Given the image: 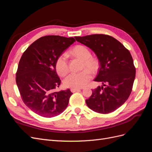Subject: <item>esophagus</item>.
I'll return each instance as SVG.
<instances>
[{
	"instance_id": "34e87169",
	"label": "esophagus",
	"mask_w": 152,
	"mask_h": 152,
	"mask_svg": "<svg viewBox=\"0 0 152 152\" xmlns=\"http://www.w3.org/2000/svg\"><path fill=\"white\" fill-rule=\"evenodd\" d=\"M80 89H71V91L72 92V93H75V92L79 91Z\"/></svg>"
}]
</instances>
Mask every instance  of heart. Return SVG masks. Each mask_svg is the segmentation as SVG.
<instances>
[{
    "mask_svg": "<svg viewBox=\"0 0 152 152\" xmlns=\"http://www.w3.org/2000/svg\"><path fill=\"white\" fill-rule=\"evenodd\" d=\"M70 53L83 60L82 68H87L88 70L86 69L79 73H70L64 79L63 83L66 87L72 89L82 88L88 84L91 79L92 75L90 71L95 72L98 70V61L96 59L91 58L90 50L84 45H76L72 49ZM55 66L58 75L65 76L67 74L69 68L66 54L59 55L56 59Z\"/></svg>",
    "mask_w": 152,
    "mask_h": 152,
    "instance_id": "1",
    "label": "heart"
}]
</instances>
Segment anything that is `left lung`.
<instances>
[{
	"mask_svg": "<svg viewBox=\"0 0 152 152\" xmlns=\"http://www.w3.org/2000/svg\"><path fill=\"white\" fill-rule=\"evenodd\" d=\"M75 38L93 50L100 65L94 80L102 82L103 86L92 90V95L86 100L87 107L99 113L115 111L128 99L135 79L136 68L130 52L110 35L94 34Z\"/></svg>",
	"mask_w": 152,
	"mask_h": 152,
	"instance_id": "8db88e82",
	"label": "left lung"
}]
</instances>
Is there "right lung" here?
<instances>
[{"mask_svg": "<svg viewBox=\"0 0 152 152\" xmlns=\"http://www.w3.org/2000/svg\"><path fill=\"white\" fill-rule=\"evenodd\" d=\"M74 38L59 35L42 37L23 54L18 64L16 82L23 102L40 116L51 118L64 112L72 93L57 91L61 84L55 63Z\"/></svg>", "mask_w": 152, "mask_h": 152, "instance_id": "1", "label": "right lung"}]
</instances>
